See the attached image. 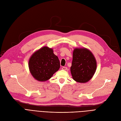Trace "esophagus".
<instances>
[{"label": "esophagus", "mask_w": 121, "mask_h": 121, "mask_svg": "<svg viewBox=\"0 0 121 121\" xmlns=\"http://www.w3.org/2000/svg\"><path fill=\"white\" fill-rule=\"evenodd\" d=\"M62 69H63V70H65L67 69V68H66V67H65V66H64V67H62Z\"/></svg>", "instance_id": "obj_1"}]
</instances>
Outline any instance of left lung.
Instances as JSON below:
<instances>
[{"label": "left lung", "instance_id": "left-lung-1", "mask_svg": "<svg viewBox=\"0 0 121 121\" xmlns=\"http://www.w3.org/2000/svg\"><path fill=\"white\" fill-rule=\"evenodd\" d=\"M96 68V60L89 49L81 48L73 50L70 72L75 81L88 82L94 76Z\"/></svg>", "mask_w": 121, "mask_h": 121}]
</instances>
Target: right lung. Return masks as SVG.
<instances>
[{
  "label": "right lung",
  "instance_id": "add662e5",
  "mask_svg": "<svg viewBox=\"0 0 121 121\" xmlns=\"http://www.w3.org/2000/svg\"><path fill=\"white\" fill-rule=\"evenodd\" d=\"M29 69L34 78L39 81L48 80L60 68L58 57L53 50L44 47L35 52L29 60Z\"/></svg>",
  "mask_w": 121,
  "mask_h": 121
}]
</instances>
